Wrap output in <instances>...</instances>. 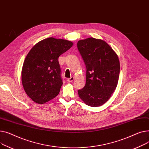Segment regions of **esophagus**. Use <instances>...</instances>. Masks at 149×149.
Wrapping results in <instances>:
<instances>
[{
    "mask_svg": "<svg viewBox=\"0 0 149 149\" xmlns=\"http://www.w3.org/2000/svg\"><path fill=\"white\" fill-rule=\"evenodd\" d=\"M74 77H73V76H72L71 77H70V78H68V79H67V81L68 82H72L73 80H74Z\"/></svg>",
    "mask_w": 149,
    "mask_h": 149,
    "instance_id": "1",
    "label": "esophagus"
}]
</instances>
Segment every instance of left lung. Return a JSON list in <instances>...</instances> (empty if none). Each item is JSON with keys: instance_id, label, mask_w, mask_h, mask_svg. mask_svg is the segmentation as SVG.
I'll return each instance as SVG.
<instances>
[{"instance_id": "obj_1", "label": "left lung", "mask_w": 149, "mask_h": 149, "mask_svg": "<svg viewBox=\"0 0 149 149\" xmlns=\"http://www.w3.org/2000/svg\"><path fill=\"white\" fill-rule=\"evenodd\" d=\"M77 46L86 68V84L78 90L79 96L88 106L100 107L109 99L117 87L118 57L108 43L100 39L81 40Z\"/></svg>"}]
</instances>
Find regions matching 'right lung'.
I'll return each instance as SVG.
<instances>
[{"label":"right lung","instance_id":"obj_1","mask_svg":"<svg viewBox=\"0 0 149 149\" xmlns=\"http://www.w3.org/2000/svg\"><path fill=\"white\" fill-rule=\"evenodd\" d=\"M73 43L53 37L37 43L26 56L22 70V82L29 97L38 104L45 103L59 94L63 80L59 56Z\"/></svg>","mask_w":149,"mask_h":149}]
</instances>
